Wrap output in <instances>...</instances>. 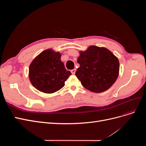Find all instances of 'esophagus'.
I'll list each match as a JSON object with an SVG mask.
<instances>
[{
    "instance_id": "obj_1",
    "label": "esophagus",
    "mask_w": 146,
    "mask_h": 146,
    "mask_svg": "<svg viewBox=\"0 0 146 146\" xmlns=\"http://www.w3.org/2000/svg\"><path fill=\"white\" fill-rule=\"evenodd\" d=\"M70 72H71V73L72 74H76V69H74L70 70Z\"/></svg>"
}]
</instances>
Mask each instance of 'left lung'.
<instances>
[{
	"mask_svg": "<svg viewBox=\"0 0 146 146\" xmlns=\"http://www.w3.org/2000/svg\"><path fill=\"white\" fill-rule=\"evenodd\" d=\"M79 53L77 62L80 67L76 76L83 86L96 93L108 90L119 76L118 58L104 47L90 46Z\"/></svg>",
	"mask_w": 146,
	"mask_h": 146,
	"instance_id": "obj_1",
	"label": "left lung"
}]
</instances>
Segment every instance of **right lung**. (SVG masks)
Instances as JSON below:
<instances>
[{"label":"right lung","instance_id":"add662e5","mask_svg":"<svg viewBox=\"0 0 146 146\" xmlns=\"http://www.w3.org/2000/svg\"><path fill=\"white\" fill-rule=\"evenodd\" d=\"M61 54L48 48L37 55L29 66V77L32 85L47 94L58 91L70 76L61 60Z\"/></svg>","mask_w":146,"mask_h":146}]
</instances>
